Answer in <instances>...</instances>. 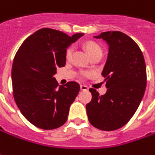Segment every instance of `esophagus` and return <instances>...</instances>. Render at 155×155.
Wrapping results in <instances>:
<instances>
[{
    "label": "esophagus",
    "mask_w": 155,
    "mask_h": 155,
    "mask_svg": "<svg viewBox=\"0 0 155 155\" xmlns=\"http://www.w3.org/2000/svg\"><path fill=\"white\" fill-rule=\"evenodd\" d=\"M80 90H88V87L85 85H80Z\"/></svg>",
    "instance_id": "esophagus-1"
}]
</instances>
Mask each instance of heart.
Wrapping results in <instances>:
<instances>
[{"label": "heart", "mask_w": 155, "mask_h": 155, "mask_svg": "<svg viewBox=\"0 0 155 155\" xmlns=\"http://www.w3.org/2000/svg\"><path fill=\"white\" fill-rule=\"evenodd\" d=\"M85 48H86V50H87L90 56L92 55V54H97V53H102V50H101V47L97 43L94 42V41H88V42H86ZM71 54H72V48H69L67 49V51H66V58L69 59L71 55ZM84 74L85 75H88L89 73L85 72Z\"/></svg>", "instance_id": "1"}]
</instances>
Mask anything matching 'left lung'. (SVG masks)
I'll use <instances>...</instances> for the list:
<instances>
[{"mask_svg":"<svg viewBox=\"0 0 155 155\" xmlns=\"http://www.w3.org/2000/svg\"><path fill=\"white\" fill-rule=\"evenodd\" d=\"M94 38L102 39L108 45L101 72L107 90L100 95L90 89L92 100L86 110L94 127L110 131L124 126L138 108L146 89V65L140 48L124 33L102 32Z\"/></svg>","mask_w":155,"mask_h":155,"instance_id":"obj_1","label":"left lung"}]
</instances>
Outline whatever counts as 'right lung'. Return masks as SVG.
I'll list each match as a JSON object with an SVG mask.
<instances>
[{
  "instance_id": "1",
  "label": "right lung",
  "mask_w": 155,
  "mask_h": 155,
  "mask_svg": "<svg viewBox=\"0 0 155 155\" xmlns=\"http://www.w3.org/2000/svg\"><path fill=\"white\" fill-rule=\"evenodd\" d=\"M83 36L40 29L25 40L14 57L12 82L15 102L25 118L38 128L53 130L67 120L80 86L68 82L58 87L54 74L58 67L65 65L68 47Z\"/></svg>"
}]
</instances>
